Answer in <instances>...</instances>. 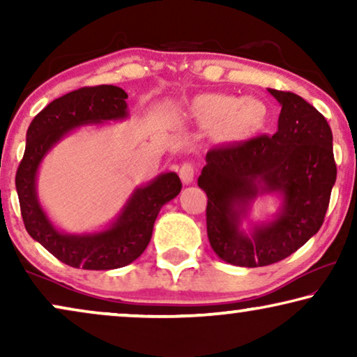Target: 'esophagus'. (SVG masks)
<instances>
[{
  "mask_svg": "<svg viewBox=\"0 0 357 357\" xmlns=\"http://www.w3.org/2000/svg\"><path fill=\"white\" fill-rule=\"evenodd\" d=\"M178 175H180V178H182L183 185L193 183L195 175H197V165L192 162L182 164V167H180V170H178Z\"/></svg>",
  "mask_w": 357,
  "mask_h": 357,
  "instance_id": "1",
  "label": "esophagus"
}]
</instances>
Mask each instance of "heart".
<instances>
[{
    "label": "heart",
    "instance_id": "b5f03b06",
    "mask_svg": "<svg viewBox=\"0 0 357 357\" xmlns=\"http://www.w3.org/2000/svg\"><path fill=\"white\" fill-rule=\"evenodd\" d=\"M252 100H241L238 97H231V96H221V97H214V99L209 100V104L218 107L219 110L224 112V115H234L236 114V109H239L237 115L245 116L248 112V105H250Z\"/></svg>",
    "mask_w": 357,
    "mask_h": 357
}]
</instances>
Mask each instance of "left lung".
<instances>
[{"mask_svg": "<svg viewBox=\"0 0 357 357\" xmlns=\"http://www.w3.org/2000/svg\"><path fill=\"white\" fill-rule=\"evenodd\" d=\"M281 107L275 135L208 151L198 187L208 195L214 253L236 266L284 260L319 232L336 182L333 135L325 116L292 92L268 89ZM280 199L273 217L250 218L258 197ZM247 220L248 229L241 224Z\"/></svg>", "mask_w": 357, "mask_h": 357, "instance_id": "8db88e82", "label": "left lung"}]
</instances>
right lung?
<instances>
[{"instance_id":"add662e5","label":"right lung","mask_w":357,"mask_h":357,"mask_svg":"<svg viewBox=\"0 0 357 357\" xmlns=\"http://www.w3.org/2000/svg\"><path fill=\"white\" fill-rule=\"evenodd\" d=\"M128 94L116 86L82 87L50 102L32 120L26 151L16 174V190L29 236L53 257L82 270H115L130 265L146 250L160 208L182 190L175 172H164L136 187L105 227L71 234L56 227L37 192L38 169L47 154L73 131L87 125H107L130 116Z\"/></svg>"}]
</instances>
